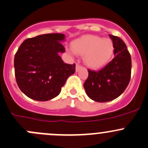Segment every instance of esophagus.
Instances as JSON below:
<instances>
[{
    "mask_svg": "<svg viewBox=\"0 0 148 148\" xmlns=\"http://www.w3.org/2000/svg\"><path fill=\"white\" fill-rule=\"evenodd\" d=\"M82 66L81 65H79V64H77V65H76V71H78L80 69L82 68Z\"/></svg>",
    "mask_w": 148,
    "mask_h": 148,
    "instance_id": "esophagus-1",
    "label": "esophagus"
}]
</instances>
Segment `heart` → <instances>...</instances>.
<instances>
[{
  "mask_svg": "<svg viewBox=\"0 0 148 148\" xmlns=\"http://www.w3.org/2000/svg\"><path fill=\"white\" fill-rule=\"evenodd\" d=\"M76 53L84 56V61L91 68H100L109 61L114 52V44L108 38L95 35H84L72 44Z\"/></svg>",
  "mask_w": 148,
  "mask_h": 148,
  "instance_id": "1",
  "label": "heart"
}]
</instances>
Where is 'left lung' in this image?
I'll list each match as a JSON object with an SVG mask.
<instances>
[{
    "instance_id": "1",
    "label": "left lung",
    "mask_w": 148,
    "mask_h": 148,
    "mask_svg": "<svg viewBox=\"0 0 148 148\" xmlns=\"http://www.w3.org/2000/svg\"><path fill=\"white\" fill-rule=\"evenodd\" d=\"M114 44L115 55L106 66L98 71L88 69V77L84 88L90 98L105 103L121 95L130 83L132 59L124 41L117 36L109 34Z\"/></svg>"
}]
</instances>
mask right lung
Masks as SVG:
<instances>
[{"label": "right lung", "instance_id": "add662e5", "mask_svg": "<svg viewBox=\"0 0 148 148\" xmlns=\"http://www.w3.org/2000/svg\"><path fill=\"white\" fill-rule=\"evenodd\" d=\"M64 34H44L28 38L21 44L14 56L16 83L29 98L47 101L56 97L69 76L75 72V64H65L59 53Z\"/></svg>", "mask_w": 148, "mask_h": 148}]
</instances>
